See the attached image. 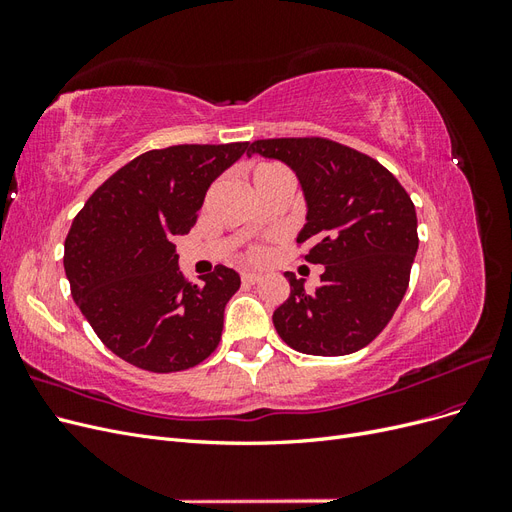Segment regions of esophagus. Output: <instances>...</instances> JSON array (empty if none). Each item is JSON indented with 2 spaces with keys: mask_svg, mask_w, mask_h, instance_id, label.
I'll return each instance as SVG.
<instances>
[{
  "mask_svg": "<svg viewBox=\"0 0 512 512\" xmlns=\"http://www.w3.org/2000/svg\"><path fill=\"white\" fill-rule=\"evenodd\" d=\"M241 280H243V284H256V282H260V273L243 271V273H241Z\"/></svg>",
  "mask_w": 512,
  "mask_h": 512,
  "instance_id": "1",
  "label": "esophagus"
}]
</instances>
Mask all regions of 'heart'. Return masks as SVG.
<instances>
[{"instance_id": "heart-1", "label": "heart", "mask_w": 512, "mask_h": 512, "mask_svg": "<svg viewBox=\"0 0 512 512\" xmlns=\"http://www.w3.org/2000/svg\"><path fill=\"white\" fill-rule=\"evenodd\" d=\"M273 168H277V166H273V164H260V166L254 170V177L265 175V173H269V170H273ZM262 256H265V252H262L260 247H254V250L250 252V258H252V260H260Z\"/></svg>"}]
</instances>
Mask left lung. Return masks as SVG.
I'll list each match as a JSON object with an SVG mask.
<instances>
[{
    "label": "left lung",
    "instance_id": "1",
    "mask_svg": "<svg viewBox=\"0 0 512 512\" xmlns=\"http://www.w3.org/2000/svg\"><path fill=\"white\" fill-rule=\"evenodd\" d=\"M254 153L297 175L307 205L297 243L309 245L307 262L324 265L312 292L284 273L290 297L273 312L275 331L303 354L365 348L408 290L418 250L408 192L380 162L329 138H265L247 147Z\"/></svg>",
    "mask_w": 512,
    "mask_h": 512
}]
</instances>
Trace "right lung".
<instances>
[{
    "mask_svg": "<svg viewBox=\"0 0 512 512\" xmlns=\"http://www.w3.org/2000/svg\"><path fill=\"white\" fill-rule=\"evenodd\" d=\"M247 143L153 149L89 196L64 245L72 299L102 344L156 374L190 369L218 348L224 307L241 286L218 265L185 282L175 237L196 224L209 185Z\"/></svg>",
    "mask_w": 512,
    "mask_h": 512,
    "instance_id": "1",
    "label": "right lung"
}]
</instances>
